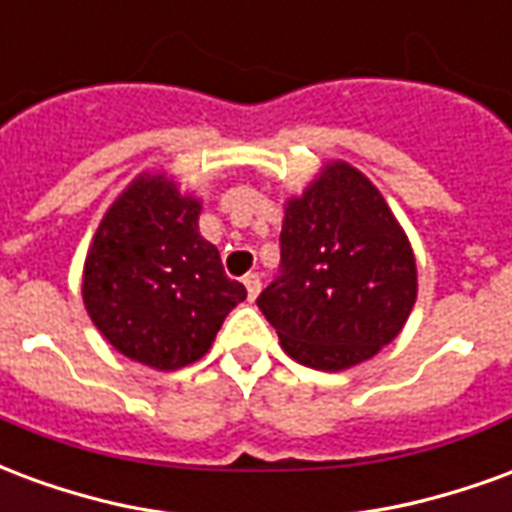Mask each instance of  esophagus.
I'll return each instance as SVG.
<instances>
[{
    "mask_svg": "<svg viewBox=\"0 0 512 512\" xmlns=\"http://www.w3.org/2000/svg\"><path fill=\"white\" fill-rule=\"evenodd\" d=\"M244 285L246 293H249V299H255L257 293H260V274H246Z\"/></svg>",
    "mask_w": 512,
    "mask_h": 512,
    "instance_id": "obj_1",
    "label": "esophagus"
}]
</instances>
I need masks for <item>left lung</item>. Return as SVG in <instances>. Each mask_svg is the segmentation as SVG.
<instances>
[{"label": "left lung", "mask_w": 512, "mask_h": 512, "mask_svg": "<svg viewBox=\"0 0 512 512\" xmlns=\"http://www.w3.org/2000/svg\"><path fill=\"white\" fill-rule=\"evenodd\" d=\"M279 274L257 307L285 354L315 370H345L392 343L417 299V266L384 197L334 161L290 200Z\"/></svg>", "instance_id": "1"}]
</instances>
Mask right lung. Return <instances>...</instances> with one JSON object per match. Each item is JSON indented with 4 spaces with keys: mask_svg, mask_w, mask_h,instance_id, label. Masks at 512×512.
<instances>
[{
    "mask_svg": "<svg viewBox=\"0 0 512 512\" xmlns=\"http://www.w3.org/2000/svg\"><path fill=\"white\" fill-rule=\"evenodd\" d=\"M200 202L136 178L109 208L84 263V307L120 354L156 370L197 362L246 288L197 230Z\"/></svg>",
    "mask_w": 512,
    "mask_h": 512,
    "instance_id": "1",
    "label": "right lung"
}]
</instances>
